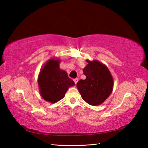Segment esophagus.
Masks as SVG:
<instances>
[{
  "mask_svg": "<svg viewBox=\"0 0 148 148\" xmlns=\"http://www.w3.org/2000/svg\"><path fill=\"white\" fill-rule=\"evenodd\" d=\"M74 80V83H75V84H77V81H78V79L77 78H75V79H73Z\"/></svg>",
  "mask_w": 148,
  "mask_h": 148,
  "instance_id": "1",
  "label": "esophagus"
}]
</instances>
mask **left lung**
<instances>
[{
    "mask_svg": "<svg viewBox=\"0 0 148 148\" xmlns=\"http://www.w3.org/2000/svg\"><path fill=\"white\" fill-rule=\"evenodd\" d=\"M83 69L85 79H81L77 88L82 99L88 104L98 106L108 98L112 92L113 79L108 67L97 60L89 61Z\"/></svg>",
    "mask_w": 148,
    "mask_h": 148,
    "instance_id": "obj_1",
    "label": "left lung"
}]
</instances>
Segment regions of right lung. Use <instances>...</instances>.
Returning <instances> with one entry per match:
<instances>
[{"label":"right lung","instance_id":"add662e5","mask_svg":"<svg viewBox=\"0 0 148 148\" xmlns=\"http://www.w3.org/2000/svg\"><path fill=\"white\" fill-rule=\"evenodd\" d=\"M59 64V59L49 60L38 76L40 95L46 101L51 103H56L62 99L69 88L75 85L67 72L60 69Z\"/></svg>","mask_w":148,"mask_h":148}]
</instances>
